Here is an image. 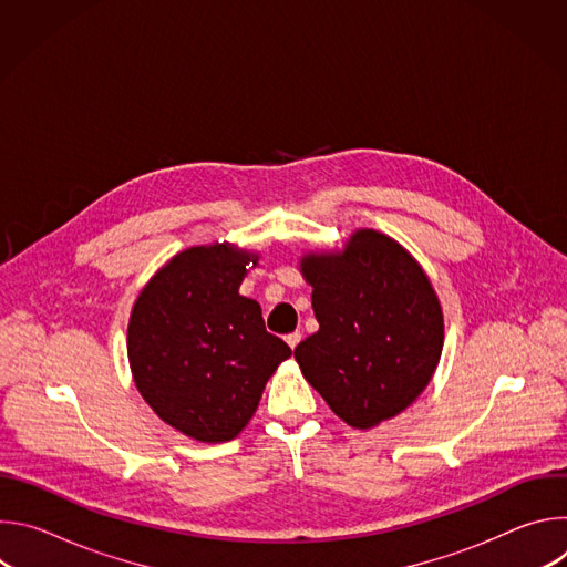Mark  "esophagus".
I'll return each mask as SVG.
<instances>
[{"instance_id": "esophagus-1", "label": "esophagus", "mask_w": 567, "mask_h": 567, "mask_svg": "<svg viewBox=\"0 0 567 567\" xmlns=\"http://www.w3.org/2000/svg\"><path fill=\"white\" fill-rule=\"evenodd\" d=\"M300 339H302V334H300V332H291V334H287V337H285V341H287V346H289L291 350H296V346L300 343Z\"/></svg>"}]
</instances>
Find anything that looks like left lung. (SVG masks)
<instances>
[{
  "instance_id": "left-lung-1",
  "label": "left lung",
  "mask_w": 567,
  "mask_h": 567,
  "mask_svg": "<svg viewBox=\"0 0 567 567\" xmlns=\"http://www.w3.org/2000/svg\"><path fill=\"white\" fill-rule=\"evenodd\" d=\"M318 332L293 350L302 377L348 426L368 431L396 417L431 383L444 313L422 265L396 239L357 228L341 251H309Z\"/></svg>"
}]
</instances>
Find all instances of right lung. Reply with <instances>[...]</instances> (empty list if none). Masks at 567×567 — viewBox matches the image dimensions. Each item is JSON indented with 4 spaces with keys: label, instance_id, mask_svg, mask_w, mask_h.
Masks as SVG:
<instances>
[{
    "label": "right lung",
    "instance_id": "1",
    "mask_svg": "<svg viewBox=\"0 0 567 567\" xmlns=\"http://www.w3.org/2000/svg\"><path fill=\"white\" fill-rule=\"evenodd\" d=\"M256 251L230 241L190 247L161 267L134 300L127 359L147 406L186 437L219 444L258 411L289 346L265 330L258 300L239 296Z\"/></svg>",
    "mask_w": 567,
    "mask_h": 567
}]
</instances>
